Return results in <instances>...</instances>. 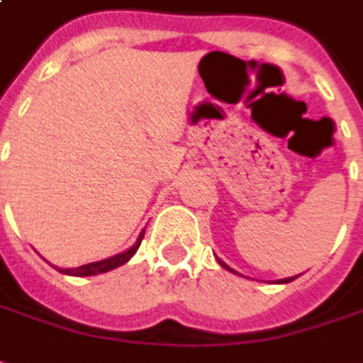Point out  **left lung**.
<instances>
[{
    "mask_svg": "<svg viewBox=\"0 0 363 363\" xmlns=\"http://www.w3.org/2000/svg\"><path fill=\"white\" fill-rule=\"evenodd\" d=\"M216 260H218V264L223 266V268H226L228 272H233V274H238L236 270H233V268H230V266L226 264V262H223L220 258H216ZM296 278H298V276H292V278H282V280H278V284H288V282H292V280H296Z\"/></svg>",
    "mask_w": 363,
    "mask_h": 363,
    "instance_id": "obj_1",
    "label": "left lung"
}]
</instances>
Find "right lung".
<instances>
[{"label": "right lung", "instance_id": "1", "mask_svg": "<svg viewBox=\"0 0 363 363\" xmlns=\"http://www.w3.org/2000/svg\"><path fill=\"white\" fill-rule=\"evenodd\" d=\"M143 238H145V228L140 230L137 242L133 244L130 248H127L125 252L115 254V256L105 258V260H99V262H89V264L77 266V268H57V270L69 276H97V274H103V272H109V270H115V268H119V266L129 262L130 258L135 256V252L139 250L140 240H143Z\"/></svg>", "mask_w": 363, "mask_h": 363}]
</instances>
